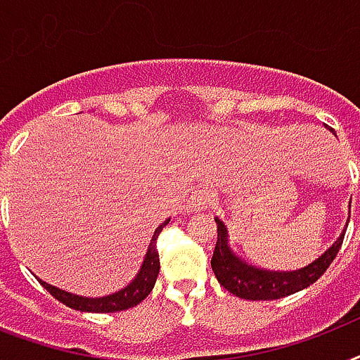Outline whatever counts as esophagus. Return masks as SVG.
Returning <instances> with one entry per match:
<instances>
[{
  "label": "esophagus",
  "instance_id": "obj_1",
  "mask_svg": "<svg viewBox=\"0 0 360 360\" xmlns=\"http://www.w3.org/2000/svg\"><path fill=\"white\" fill-rule=\"evenodd\" d=\"M211 203H213V196H211V192L207 188H198L191 196V200H188V205L194 211H205V209H209Z\"/></svg>",
  "mask_w": 360,
  "mask_h": 360
}]
</instances>
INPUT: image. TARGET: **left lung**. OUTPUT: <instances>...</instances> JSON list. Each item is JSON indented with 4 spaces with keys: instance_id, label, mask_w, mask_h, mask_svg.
I'll return each instance as SVG.
<instances>
[{
    "instance_id": "8db88e82",
    "label": "left lung",
    "mask_w": 360,
    "mask_h": 360,
    "mask_svg": "<svg viewBox=\"0 0 360 360\" xmlns=\"http://www.w3.org/2000/svg\"><path fill=\"white\" fill-rule=\"evenodd\" d=\"M214 220L219 233L211 257L214 276L220 285H224L230 293L248 301H274L312 285L329 269L344 240V231H342V236L333 243L329 250H325V254H321L316 262L299 271H267V269L248 265L245 259H240L228 245V228L224 222L219 219Z\"/></svg>"
}]
</instances>
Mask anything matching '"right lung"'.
<instances>
[{"label": "right lung", "mask_w": 360, "mask_h": 360, "mask_svg": "<svg viewBox=\"0 0 360 360\" xmlns=\"http://www.w3.org/2000/svg\"><path fill=\"white\" fill-rule=\"evenodd\" d=\"M169 222L164 220L162 224L158 226L155 233H153V239L147 246L146 259L141 263V269L136 274V278L130 282L129 285H124L123 290L115 291L112 295L106 297H82L75 295V293H69V291L59 290L56 285H50L46 282H42L41 278H37L41 282V285L44 290L50 291V295H53L59 302H63L65 307L75 308V310H80V312H95V314H108V312H121V310H127V308H132L136 304H140L143 299H146L149 293L153 291V285L157 282L158 271H160V259H158L157 252V239L158 233L162 231V228Z\"/></svg>", "instance_id": "obj_1"}]
</instances>
